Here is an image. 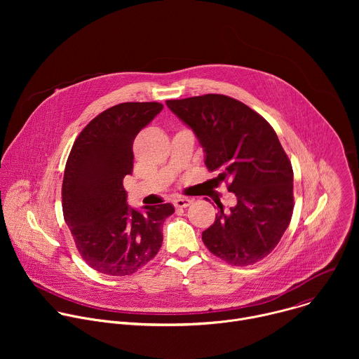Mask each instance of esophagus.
<instances>
[{
  "mask_svg": "<svg viewBox=\"0 0 359 359\" xmlns=\"http://www.w3.org/2000/svg\"><path fill=\"white\" fill-rule=\"evenodd\" d=\"M173 204H175V208H177V209H186L187 206H190V204H191V200L187 198V197H177V198L173 200Z\"/></svg>",
  "mask_w": 359,
  "mask_h": 359,
  "instance_id": "1",
  "label": "esophagus"
}]
</instances>
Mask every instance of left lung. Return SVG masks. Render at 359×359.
Listing matches in <instances>:
<instances>
[{
	"label": "left lung",
	"instance_id": "8db88e82",
	"mask_svg": "<svg viewBox=\"0 0 359 359\" xmlns=\"http://www.w3.org/2000/svg\"><path fill=\"white\" fill-rule=\"evenodd\" d=\"M168 108L197 136L204 163L229 182L236 206L219 212L201 234L217 257L234 266L254 264L276 248L292 209V166L271 125L243 102L208 93L166 100Z\"/></svg>",
	"mask_w": 359,
	"mask_h": 359
}]
</instances>
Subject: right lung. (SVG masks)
Returning <instances> with one entry per match:
<instances>
[{"label":"right lung","instance_id":"obj_1","mask_svg":"<svg viewBox=\"0 0 359 359\" xmlns=\"http://www.w3.org/2000/svg\"><path fill=\"white\" fill-rule=\"evenodd\" d=\"M163 109L158 102H125L92 119L76 137L65 166L62 210L85 263L107 276H129L162 247L170 203L128 206L123 177L133 170V140Z\"/></svg>","mask_w":359,"mask_h":359}]
</instances>
